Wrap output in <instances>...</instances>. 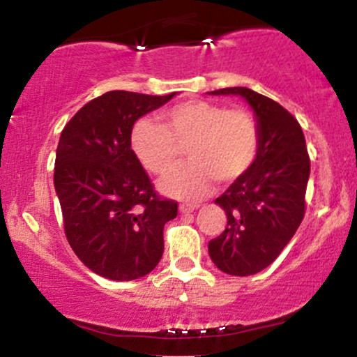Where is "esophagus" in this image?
I'll use <instances>...</instances> for the list:
<instances>
[{"label":"esophagus","instance_id":"obj_1","mask_svg":"<svg viewBox=\"0 0 357 357\" xmlns=\"http://www.w3.org/2000/svg\"><path fill=\"white\" fill-rule=\"evenodd\" d=\"M196 208H198L196 204H190V203L179 204V211H181V213H191V211H195Z\"/></svg>","mask_w":357,"mask_h":357}]
</instances>
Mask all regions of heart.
Listing matches in <instances>:
<instances>
[{
	"label": "heart",
	"instance_id": "1",
	"mask_svg": "<svg viewBox=\"0 0 357 357\" xmlns=\"http://www.w3.org/2000/svg\"><path fill=\"white\" fill-rule=\"evenodd\" d=\"M130 146L139 162L158 176L169 173L188 146L192 162L167 174L161 191L196 202L210 192L215 179L233 183L252 169L260 151V129L245 109L188 100L166 110L162 124L153 119L136 122Z\"/></svg>",
	"mask_w": 357,
	"mask_h": 357
}]
</instances>
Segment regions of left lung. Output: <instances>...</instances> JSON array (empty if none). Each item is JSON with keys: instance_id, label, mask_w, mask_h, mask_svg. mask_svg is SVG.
Here are the masks:
<instances>
[{"instance_id": "obj_1", "label": "left lung", "mask_w": 357, "mask_h": 357, "mask_svg": "<svg viewBox=\"0 0 357 357\" xmlns=\"http://www.w3.org/2000/svg\"><path fill=\"white\" fill-rule=\"evenodd\" d=\"M210 93L243 97L260 129L255 165L215 199L227 213V228L208 243L221 272L247 277L267 268L304 220L310 159L301 124L275 100L247 87Z\"/></svg>"}]
</instances>
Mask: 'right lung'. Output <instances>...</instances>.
Wrapping results in <instances>:
<instances>
[{
    "mask_svg": "<svg viewBox=\"0 0 357 357\" xmlns=\"http://www.w3.org/2000/svg\"><path fill=\"white\" fill-rule=\"evenodd\" d=\"M174 97L110 90L61 130L53 183L65 236L82 264L110 280L153 272L165 252V225L178 215L130 149L139 117Z\"/></svg>",
    "mask_w": 357,
    "mask_h": 357,
    "instance_id": "right-lung-1",
    "label": "right lung"
}]
</instances>
